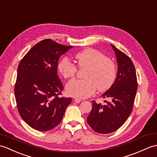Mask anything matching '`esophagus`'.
<instances>
[{
  "label": "esophagus",
  "mask_w": 157,
  "mask_h": 157,
  "mask_svg": "<svg viewBox=\"0 0 157 157\" xmlns=\"http://www.w3.org/2000/svg\"><path fill=\"white\" fill-rule=\"evenodd\" d=\"M81 101H82V100H80V99H78V98H75V99H74V101H75V103H78V104Z\"/></svg>",
  "instance_id": "esophagus-1"
}]
</instances>
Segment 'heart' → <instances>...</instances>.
<instances>
[{
	"mask_svg": "<svg viewBox=\"0 0 157 157\" xmlns=\"http://www.w3.org/2000/svg\"><path fill=\"white\" fill-rule=\"evenodd\" d=\"M74 58L78 67L86 68L84 79H73L65 86L69 96L86 98L93 95L96 88L105 92L114 84L116 78L115 63L99 51L86 49L75 55ZM58 70L64 78H74L77 67L67 57H63L57 65Z\"/></svg>",
	"mask_w": 157,
	"mask_h": 157,
	"instance_id": "heart-1",
	"label": "heart"
}]
</instances>
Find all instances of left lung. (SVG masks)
I'll return each mask as SVG.
<instances>
[{
  "mask_svg": "<svg viewBox=\"0 0 157 157\" xmlns=\"http://www.w3.org/2000/svg\"><path fill=\"white\" fill-rule=\"evenodd\" d=\"M115 52L118 72L114 84L101 97L110 101L105 105L92 101V109L87 121L94 131L108 134L120 128L128 118L137 91L136 70L132 60L125 53L110 44Z\"/></svg>",
  "mask_w": 157,
  "mask_h": 157,
  "instance_id": "1",
  "label": "left lung"
}]
</instances>
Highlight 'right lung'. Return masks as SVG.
I'll return each mask as SVG.
<instances>
[{
  "label": "right lung",
  "mask_w": 157,
  "mask_h": 157,
  "mask_svg": "<svg viewBox=\"0 0 157 157\" xmlns=\"http://www.w3.org/2000/svg\"><path fill=\"white\" fill-rule=\"evenodd\" d=\"M72 47L44 39L20 61L14 96L21 117L33 129H53L71 104V98L58 96L63 86L57 74L59 57Z\"/></svg>",
  "instance_id": "1"
}]
</instances>
